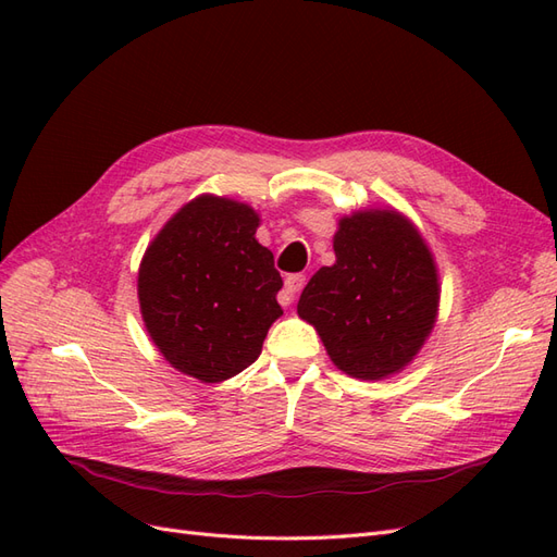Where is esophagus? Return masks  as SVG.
Returning a JSON list of instances; mask_svg holds the SVG:
<instances>
[{
    "mask_svg": "<svg viewBox=\"0 0 557 557\" xmlns=\"http://www.w3.org/2000/svg\"><path fill=\"white\" fill-rule=\"evenodd\" d=\"M307 283V276L305 274H290L288 278H285V285H283V295H281V305L283 307H290L295 301V295L305 288Z\"/></svg>",
    "mask_w": 557,
    "mask_h": 557,
    "instance_id": "34e87169",
    "label": "esophagus"
}]
</instances>
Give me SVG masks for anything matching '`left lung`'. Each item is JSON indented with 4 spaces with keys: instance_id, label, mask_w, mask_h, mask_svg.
<instances>
[{
    "instance_id": "1",
    "label": "left lung",
    "mask_w": 557,
    "mask_h": 557,
    "mask_svg": "<svg viewBox=\"0 0 557 557\" xmlns=\"http://www.w3.org/2000/svg\"><path fill=\"white\" fill-rule=\"evenodd\" d=\"M332 267H320L297 313L330 360L362 381L411 364L440 313V272L423 234L397 209H360L334 232Z\"/></svg>"
}]
</instances>
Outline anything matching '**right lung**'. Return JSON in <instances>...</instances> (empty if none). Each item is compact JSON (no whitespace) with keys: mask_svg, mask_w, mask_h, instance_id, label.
Here are the masks:
<instances>
[{"mask_svg":"<svg viewBox=\"0 0 557 557\" xmlns=\"http://www.w3.org/2000/svg\"><path fill=\"white\" fill-rule=\"evenodd\" d=\"M244 201L199 195L148 244L137 295L150 339L181 374L201 383L237 376L258 360L274 320L281 274Z\"/></svg>","mask_w":557,"mask_h":557,"instance_id":"1","label":"right lung"}]
</instances>
